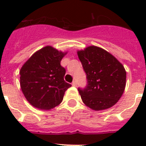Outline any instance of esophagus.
<instances>
[{
  "instance_id": "1",
  "label": "esophagus",
  "mask_w": 146,
  "mask_h": 146,
  "mask_svg": "<svg viewBox=\"0 0 146 146\" xmlns=\"http://www.w3.org/2000/svg\"><path fill=\"white\" fill-rule=\"evenodd\" d=\"M72 86H74V87H76V86H77V82H76L75 80L73 81V82H72Z\"/></svg>"
}]
</instances>
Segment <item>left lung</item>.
Returning <instances> with one entry per match:
<instances>
[{
	"mask_svg": "<svg viewBox=\"0 0 146 146\" xmlns=\"http://www.w3.org/2000/svg\"><path fill=\"white\" fill-rule=\"evenodd\" d=\"M77 55L87 80L86 87L78 88L82 102L95 110L111 108L124 91L123 66L106 50L95 46L78 51Z\"/></svg>",
	"mask_w": 146,
	"mask_h": 146,
	"instance_id": "left-lung-1",
	"label": "left lung"
}]
</instances>
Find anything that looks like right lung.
<instances>
[{
  "label": "right lung",
  "mask_w": 146,
  "mask_h": 146,
  "mask_svg": "<svg viewBox=\"0 0 146 146\" xmlns=\"http://www.w3.org/2000/svg\"><path fill=\"white\" fill-rule=\"evenodd\" d=\"M66 54L47 46L35 52L20 69L22 91L35 108L50 110L58 106L72 86L64 80L66 69L60 65Z\"/></svg>",
  "instance_id": "add662e5"
}]
</instances>
